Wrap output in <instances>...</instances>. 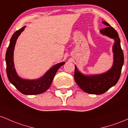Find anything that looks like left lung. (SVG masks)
<instances>
[{
	"label": "left lung",
	"instance_id": "8db88e82",
	"mask_svg": "<svg viewBox=\"0 0 128 128\" xmlns=\"http://www.w3.org/2000/svg\"><path fill=\"white\" fill-rule=\"evenodd\" d=\"M102 22L107 27L100 30V33L113 38L115 42L112 46L114 54L112 66L108 71L98 74H83L78 71L76 65L74 71V80L78 86L85 92L96 95L103 94L117 83L124 64V56L118 33L106 22L102 21Z\"/></svg>",
	"mask_w": 128,
	"mask_h": 128
}]
</instances>
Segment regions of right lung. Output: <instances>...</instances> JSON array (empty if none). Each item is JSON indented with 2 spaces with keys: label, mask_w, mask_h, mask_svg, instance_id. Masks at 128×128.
Segmentation results:
<instances>
[{
  "label": "right lung",
  "mask_w": 128,
  "mask_h": 128,
  "mask_svg": "<svg viewBox=\"0 0 128 128\" xmlns=\"http://www.w3.org/2000/svg\"><path fill=\"white\" fill-rule=\"evenodd\" d=\"M26 26L14 33L10 39L9 46L6 50L5 60L6 64V74L10 83L18 89L21 93L25 95H36L42 94L46 91L50 87L54 79L56 73L64 65V62H61L55 64L42 77L37 79H24L18 76L14 64V50L18 37L25 30Z\"/></svg>",
  "instance_id": "obj_1"
}]
</instances>
